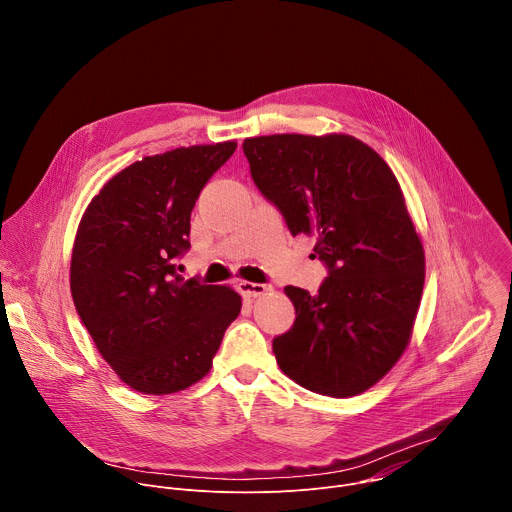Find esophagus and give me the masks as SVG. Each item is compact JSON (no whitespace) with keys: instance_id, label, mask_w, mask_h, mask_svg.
I'll use <instances>...</instances> for the list:
<instances>
[{"instance_id":"obj_1","label":"esophagus","mask_w":512,"mask_h":512,"mask_svg":"<svg viewBox=\"0 0 512 512\" xmlns=\"http://www.w3.org/2000/svg\"><path fill=\"white\" fill-rule=\"evenodd\" d=\"M237 287H239V291H241L245 298H257V296H263L265 291H267V285L253 283V281H239Z\"/></svg>"}]
</instances>
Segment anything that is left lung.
Segmentation results:
<instances>
[{
	"label": "left lung",
	"instance_id": "8db88e82",
	"mask_svg": "<svg viewBox=\"0 0 512 512\" xmlns=\"http://www.w3.org/2000/svg\"><path fill=\"white\" fill-rule=\"evenodd\" d=\"M243 152L289 233L314 235V257L328 267L316 296L285 287L296 322L273 338L279 369L320 395L367 391L407 348L425 279L423 245L395 174L344 133L249 137Z\"/></svg>",
	"mask_w": 512,
	"mask_h": 512
}]
</instances>
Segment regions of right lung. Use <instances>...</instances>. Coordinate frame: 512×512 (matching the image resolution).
<instances>
[{"label": "right lung", "mask_w": 512, "mask_h": 512, "mask_svg": "<svg viewBox=\"0 0 512 512\" xmlns=\"http://www.w3.org/2000/svg\"><path fill=\"white\" fill-rule=\"evenodd\" d=\"M235 150L237 141H223L143 158L115 174L81 218L72 302L109 367L143 395L198 383L241 312L231 287L176 271L200 190Z\"/></svg>", "instance_id": "1"}]
</instances>
